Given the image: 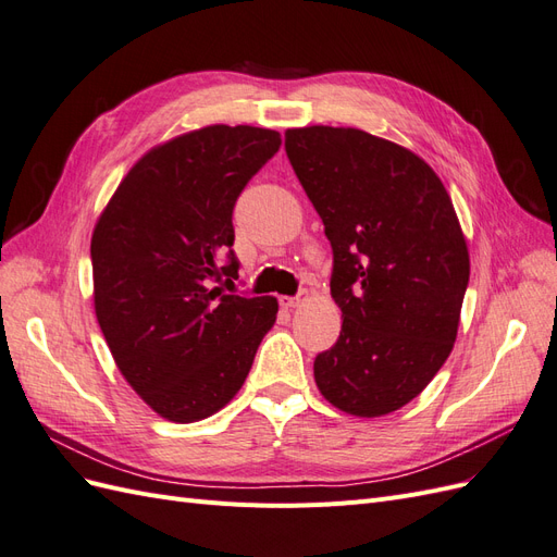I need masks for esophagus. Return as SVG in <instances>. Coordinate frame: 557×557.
Instances as JSON below:
<instances>
[{
	"label": "esophagus",
	"instance_id": "obj_1",
	"mask_svg": "<svg viewBox=\"0 0 557 557\" xmlns=\"http://www.w3.org/2000/svg\"><path fill=\"white\" fill-rule=\"evenodd\" d=\"M309 297H311L309 290H301L297 297H281L278 301H281L283 309H297L299 305H305V301H307Z\"/></svg>",
	"mask_w": 557,
	"mask_h": 557
}]
</instances>
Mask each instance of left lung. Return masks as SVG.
<instances>
[{
    "label": "left lung",
    "instance_id": "8db88e82",
    "mask_svg": "<svg viewBox=\"0 0 557 557\" xmlns=\"http://www.w3.org/2000/svg\"><path fill=\"white\" fill-rule=\"evenodd\" d=\"M285 153L332 244L336 344L313 376L332 407L393 413L450 356L469 283V250L450 195L409 148L356 127H295Z\"/></svg>",
    "mask_w": 557,
    "mask_h": 557
}]
</instances>
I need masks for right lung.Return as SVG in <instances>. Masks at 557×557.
I'll list each match as a JSON object with an SVG mask.
<instances>
[{
	"instance_id": "right-lung-1",
	"label": "right lung",
	"mask_w": 557,
	"mask_h": 557,
	"mask_svg": "<svg viewBox=\"0 0 557 557\" xmlns=\"http://www.w3.org/2000/svg\"><path fill=\"white\" fill-rule=\"evenodd\" d=\"M278 148L281 134L264 127L185 132L139 158L97 218V323L132 391L172 423L221 411L276 323V297L213 283L237 278L234 201Z\"/></svg>"
}]
</instances>
